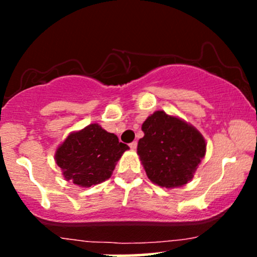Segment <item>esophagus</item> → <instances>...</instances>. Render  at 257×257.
<instances>
[{
  "label": "esophagus",
  "mask_w": 257,
  "mask_h": 257,
  "mask_svg": "<svg viewBox=\"0 0 257 257\" xmlns=\"http://www.w3.org/2000/svg\"><path fill=\"white\" fill-rule=\"evenodd\" d=\"M137 146H138V143H137V141H133V143L129 144V147H131L132 150H135V149H137Z\"/></svg>",
  "instance_id": "obj_1"
}]
</instances>
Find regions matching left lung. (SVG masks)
<instances>
[{
    "label": "left lung",
    "instance_id": "8db88e82",
    "mask_svg": "<svg viewBox=\"0 0 257 257\" xmlns=\"http://www.w3.org/2000/svg\"><path fill=\"white\" fill-rule=\"evenodd\" d=\"M138 155L153 184L174 188L187 184L205 156L204 138L193 125L156 111L141 126Z\"/></svg>",
    "mask_w": 257,
    "mask_h": 257
}]
</instances>
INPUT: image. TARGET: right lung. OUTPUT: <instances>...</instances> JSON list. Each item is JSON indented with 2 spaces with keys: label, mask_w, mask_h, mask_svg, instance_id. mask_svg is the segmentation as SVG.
<instances>
[{
  "label": "right lung",
  "mask_w": 257,
  "mask_h": 257,
  "mask_svg": "<svg viewBox=\"0 0 257 257\" xmlns=\"http://www.w3.org/2000/svg\"><path fill=\"white\" fill-rule=\"evenodd\" d=\"M128 145L96 123L69 135L55 152V162L66 181L90 187L110 179Z\"/></svg>",
  "instance_id": "obj_1"
}]
</instances>
